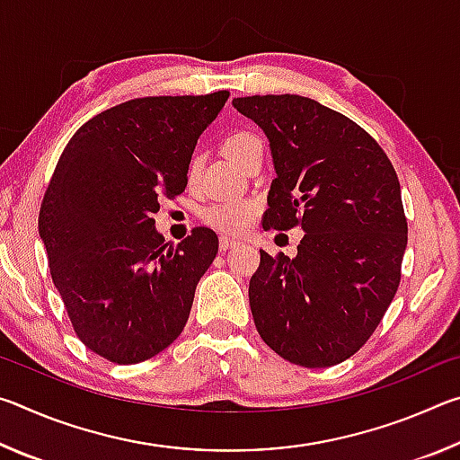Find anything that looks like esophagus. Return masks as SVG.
Here are the masks:
<instances>
[{
	"label": "esophagus",
	"mask_w": 460,
	"mask_h": 460,
	"mask_svg": "<svg viewBox=\"0 0 460 460\" xmlns=\"http://www.w3.org/2000/svg\"><path fill=\"white\" fill-rule=\"evenodd\" d=\"M239 243L235 239H231V237H227V235H221V239H219V247L223 249V252H227V249H231V247H237Z\"/></svg>",
	"instance_id": "34e87169"
}]
</instances>
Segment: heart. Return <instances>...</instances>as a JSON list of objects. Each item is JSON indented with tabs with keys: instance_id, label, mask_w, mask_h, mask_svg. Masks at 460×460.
<instances>
[{
	"instance_id": "1",
	"label": "heart",
	"mask_w": 460,
	"mask_h": 460,
	"mask_svg": "<svg viewBox=\"0 0 460 460\" xmlns=\"http://www.w3.org/2000/svg\"><path fill=\"white\" fill-rule=\"evenodd\" d=\"M261 139L252 134V131H233L223 142V150L235 164H243L247 154L253 147H260ZM199 168V155H194L189 166V176H194ZM255 215H258V205L247 199H225L217 200L213 205L202 208V221L211 227L219 229L223 233H231V235H239L249 229L253 223Z\"/></svg>"
}]
</instances>
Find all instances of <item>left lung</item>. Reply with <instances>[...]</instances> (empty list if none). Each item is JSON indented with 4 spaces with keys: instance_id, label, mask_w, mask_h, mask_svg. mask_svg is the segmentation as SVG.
<instances>
[{
    "instance_id": "left-lung-1",
    "label": "left lung",
    "mask_w": 460,
    "mask_h": 460,
    "mask_svg": "<svg viewBox=\"0 0 460 460\" xmlns=\"http://www.w3.org/2000/svg\"><path fill=\"white\" fill-rule=\"evenodd\" d=\"M270 139L263 229L302 227L298 255L261 252L249 306L266 345L300 367L349 359L398 292L408 245L398 174L345 115L300 95L233 99Z\"/></svg>"
}]
</instances>
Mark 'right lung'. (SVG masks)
<instances>
[{
  "mask_svg": "<svg viewBox=\"0 0 460 460\" xmlns=\"http://www.w3.org/2000/svg\"><path fill=\"white\" fill-rule=\"evenodd\" d=\"M227 99L126 101L76 129L54 168L38 233L76 337L107 361L152 359L189 321L219 239L197 227L168 245L152 215L162 194L184 192L197 139Z\"/></svg>",
  "mask_w": 460,
  "mask_h": 460,
  "instance_id": "1",
  "label": "right lung"
}]
</instances>
